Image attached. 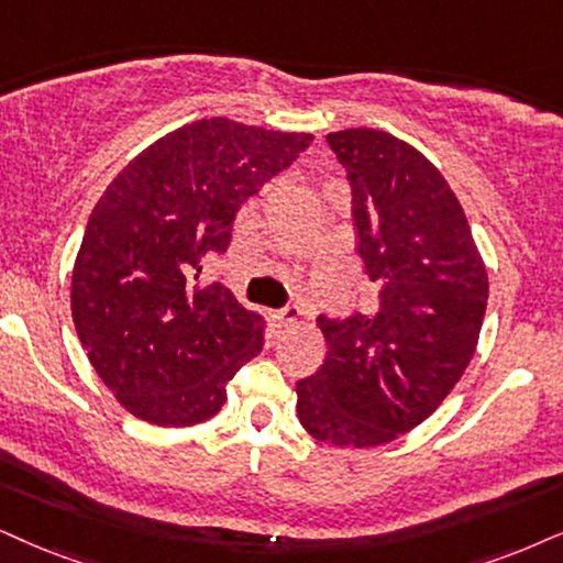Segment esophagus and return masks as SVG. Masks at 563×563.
Segmentation results:
<instances>
[{
  "instance_id": "34e87169",
  "label": "esophagus",
  "mask_w": 563,
  "mask_h": 563,
  "mask_svg": "<svg viewBox=\"0 0 563 563\" xmlns=\"http://www.w3.org/2000/svg\"><path fill=\"white\" fill-rule=\"evenodd\" d=\"M273 319L277 322V327H290L301 319V309H298V306H286V309L275 311Z\"/></svg>"
}]
</instances>
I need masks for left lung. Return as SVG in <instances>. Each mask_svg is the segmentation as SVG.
I'll use <instances>...</instances> for the list:
<instances>
[{"instance_id":"left-lung-1","label":"left lung","mask_w":563,"mask_h":563,"mask_svg":"<svg viewBox=\"0 0 563 563\" xmlns=\"http://www.w3.org/2000/svg\"><path fill=\"white\" fill-rule=\"evenodd\" d=\"M347 170L374 314L319 317L327 358L296 384L298 421L332 446H379L423 423L471 364L488 301L473 231L441 170L382 130L330 132Z\"/></svg>"}]
</instances>
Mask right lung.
Listing matches in <instances>:
<instances>
[{
	"instance_id": "right-lung-1",
	"label": "right lung",
	"mask_w": 563,
	"mask_h": 563,
	"mask_svg": "<svg viewBox=\"0 0 563 563\" xmlns=\"http://www.w3.org/2000/svg\"><path fill=\"white\" fill-rule=\"evenodd\" d=\"M212 117L155 140L92 208L73 269V319L92 368L140 421H210L265 345V319L223 283L191 286L225 252L241 205L311 145Z\"/></svg>"
}]
</instances>
